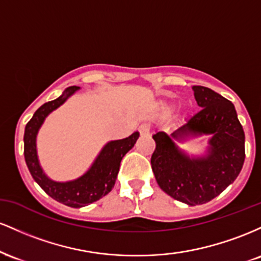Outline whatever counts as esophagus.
Segmentation results:
<instances>
[{"label": "esophagus", "mask_w": 261, "mask_h": 261, "mask_svg": "<svg viewBox=\"0 0 261 261\" xmlns=\"http://www.w3.org/2000/svg\"><path fill=\"white\" fill-rule=\"evenodd\" d=\"M137 130H139V133L142 135V136H147V135L149 134V131H151V125H149L148 122H142Z\"/></svg>", "instance_id": "1"}]
</instances>
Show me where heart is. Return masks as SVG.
<instances>
[{"mask_svg": "<svg viewBox=\"0 0 261 261\" xmlns=\"http://www.w3.org/2000/svg\"><path fill=\"white\" fill-rule=\"evenodd\" d=\"M170 109H172V108H170V107H164V110H167V112H169Z\"/></svg>", "mask_w": 261, "mask_h": 261, "instance_id": "1", "label": "heart"}]
</instances>
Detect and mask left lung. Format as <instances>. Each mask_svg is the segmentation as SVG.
Segmentation results:
<instances>
[{"mask_svg":"<svg viewBox=\"0 0 261 261\" xmlns=\"http://www.w3.org/2000/svg\"><path fill=\"white\" fill-rule=\"evenodd\" d=\"M201 110L172 134L174 139L189 135H212L205 158H189L164 133L153 136L155 149L151 166L162 190L188 205L211 201L236 180L245 158L244 131L234 106L207 87L194 86Z\"/></svg>","mask_w":261,"mask_h":261,"instance_id":"8db88e82","label":"left lung"}]
</instances>
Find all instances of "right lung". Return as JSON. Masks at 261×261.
Returning a JSON list of instances; mask_svg holds the SVG:
<instances>
[{
	"label": "right lung",
	"instance_id": "add662e5",
	"mask_svg": "<svg viewBox=\"0 0 261 261\" xmlns=\"http://www.w3.org/2000/svg\"><path fill=\"white\" fill-rule=\"evenodd\" d=\"M77 89H79L77 86L67 87L64 94L58 99L43 104L25 125L24 131V158L32 176L47 195L70 207L87 206L110 193L115 184L122 157L134 147L140 136L139 133H134L126 139L112 141L108 143L101 149L100 154L93 163L91 169L76 180L67 182L50 180L39 166L35 137L47 114L61 106Z\"/></svg>",
	"mask_w": 261,
	"mask_h": 261
}]
</instances>
